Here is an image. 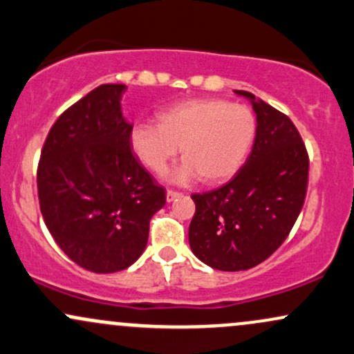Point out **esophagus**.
Wrapping results in <instances>:
<instances>
[{
  "mask_svg": "<svg viewBox=\"0 0 354 354\" xmlns=\"http://www.w3.org/2000/svg\"><path fill=\"white\" fill-rule=\"evenodd\" d=\"M181 193H178V191H166V201L171 203L176 200V198H180Z\"/></svg>",
  "mask_w": 354,
  "mask_h": 354,
  "instance_id": "esophagus-1",
  "label": "esophagus"
}]
</instances>
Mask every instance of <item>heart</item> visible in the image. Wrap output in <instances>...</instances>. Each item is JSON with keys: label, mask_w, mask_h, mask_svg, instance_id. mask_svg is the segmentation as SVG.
I'll return each instance as SVG.
<instances>
[{"label": "heart", "mask_w": 354, "mask_h": 354, "mask_svg": "<svg viewBox=\"0 0 354 354\" xmlns=\"http://www.w3.org/2000/svg\"><path fill=\"white\" fill-rule=\"evenodd\" d=\"M256 135V120L245 104L221 98H191L161 109L156 124L140 123L129 133V148L153 174H163L178 151L185 158L171 180L218 185L245 163Z\"/></svg>", "instance_id": "obj_1"}]
</instances>
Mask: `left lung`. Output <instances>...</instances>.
Returning a JSON list of instances; mask_svg holds the SVG:
<instances>
[{"label":"left lung","instance_id":"1","mask_svg":"<svg viewBox=\"0 0 354 354\" xmlns=\"http://www.w3.org/2000/svg\"><path fill=\"white\" fill-rule=\"evenodd\" d=\"M234 93L256 115L253 149L233 180L191 196L196 211L188 231L194 256L221 271L250 270L283 245L303 208L310 169L293 121L253 93Z\"/></svg>","mask_w":354,"mask_h":354}]
</instances>
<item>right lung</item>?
<instances>
[{
  "label": "right lung",
  "mask_w": 354,
  "mask_h": 354,
  "mask_svg": "<svg viewBox=\"0 0 354 354\" xmlns=\"http://www.w3.org/2000/svg\"><path fill=\"white\" fill-rule=\"evenodd\" d=\"M124 84H101L53 124L38 165L44 225L68 258L93 273L126 270L143 254L165 188L129 148Z\"/></svg>",
  "instance_id": "obj_1"
}]
</instances>
